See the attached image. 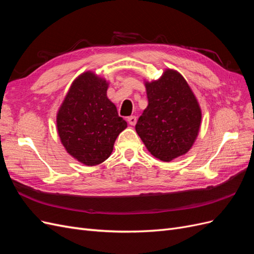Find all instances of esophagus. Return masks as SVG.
<instances>
[{
	"label": "esophagus",
	"mask_w": 254,
	"mask_h": 254,
	"mask_svg": "<svg viewBox=\"0 0 254 254\" xmlns=\"http://www.w3.org/2000/svg\"><path fill=\"white\" fill-rule=\"evenodd\" d=\"M127 121H128V123L131 126H134L135 124H136V121H137V119H136V117H134V115H131V117H129L128 119H127Z\"/></svg>",
	"instance_id": "34e87169"
}]
</instances>
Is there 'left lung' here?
I'll return each mask as SVG.
<instances>
[{"label":"left lung","mask_w":254,"mask_h":254,"mask_svg":"<svg viewBox=\"0 0 254 254\" xmlns=\"http://www.w3.org/2000/svg\"><path fill=\"white\" fill-rule=\"evenodd\" d=\"M145 87L148 106L136 123V133L153 157L170 162L193 146L200 128V107L177 71L168 68Z\"/></svg>","instance_id":"1"}]
</instances>
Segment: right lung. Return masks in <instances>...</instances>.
Segmentation results:
<instances>
[{
    "label": "right lung",
    "mask_w": 254,
    "mask_h": 254,
    "mask_svg": "<svg viewBox=\"0 0 254 254\" xmlns=\"http://www.w3.org/2000/svg\"><path fill=\"white\" fill-rule=\"evenodd\" d=\"M108 83L92 72L76 78L57 113L61 143L84 165L103 163L118 135L127 127L117 107L107 97Z\"/></svg>",
    "instance_id": "obj_1"
}]
</instances>
